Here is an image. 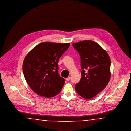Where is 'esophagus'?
Masks as SVG:
<instances>
[{"label": "esophagus", "instance_id": "34e87169", "mask_svg": "<svg viewBox=\"0 0 131 131\" xmlns=\"http://www.w3.org/2000/svg\"><path fill=\"white\" fill-rule=\"evenodd\" d=\"M70 79H71V78L69 77H68L67 78H66V80L67 81H69L70 80Z\"/></svg>", "mask_w": 131, "mask_h": 131}]
</instances>
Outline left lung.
Returning a JSON list of instances; mask_svg holds the SVG:
<instances>
[{
    "label": "left lung",
    "mask_w": 131,
    "mask_h": 131,
    "mask_svg": "<svg viewBox=\"0 0 131 131\" xmlns=\"http://www.w3.org/2000/svg\"><path fill=\"white\" fill-rule=\"evenodd\" d=\"M81 56V79L75 84L77 93L89 99L107 85L111 78V59L100 45L90 40L72 44Z\"/></svg>",
    "instance_id": "1"
}]
</instances>
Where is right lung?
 I'll return each instance as SVG.
<instances>
[{
	"mask_svg": "<svg viewBox=\"0 0 131 131\" xmlns=\"http://www.w3.org/2000/svg\"><path fill=\"white\" fill-rule=\"evenodd\" d=\"M69 46V43L44 42L37 45L26 56L23 73L27 83L36 93L51 98L61 91L65 79L58 74V62Z\"/></svg>",
	"mask_w": 131,
	"mask_h": 131,
	"instance_id": "add662e5",
	"label": "right lung"
}]
</instances>
